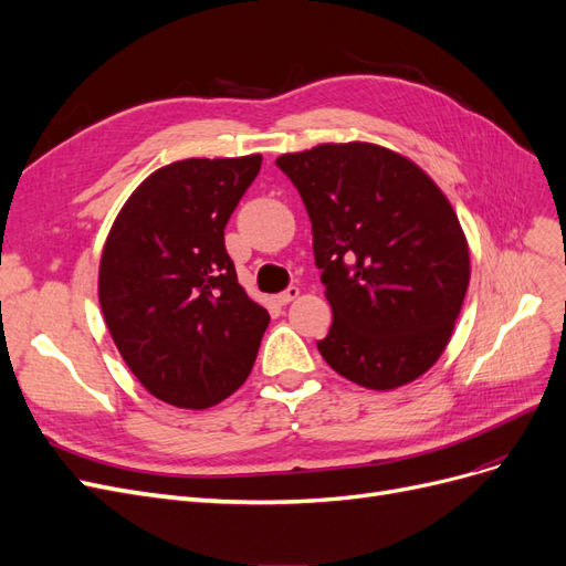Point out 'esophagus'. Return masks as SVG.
<instances>
[{
    "label": "esophagus",
    "mask_w": 566,
    "mask_h": 566,
    "mask_svg": "<svg viewBox=\"0 0 566 566\" xmlns=\"http://www.w3.org/2000/svg\"><path fill=\"white\" fill-rule=\"evenodd\" d=\"M297 297H300V287L297 285H290L287 290H283V293L276 295V302L279 304H290V302L297 300Z\"/></svg>",
    "instance_id": "1"
}]
</instances>
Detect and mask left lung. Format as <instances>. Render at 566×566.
<instances>
[{"label": "left lung", "instance_id": "1", "mask_svg": "<svg viewBox=\"0 0 566 566\" xmlns=\"http://www.w3.org/2000/svg\"><path fill=\"white\" fill-rule=\"evenodd\" d=\"M276 165L312 219L333 325L318 352L366 389L418 380L447 349L470 283V248L449 198L397 150L318 144Z\"/></svg>", "mask_w": 566, "mask_h": 566}]
</instances>
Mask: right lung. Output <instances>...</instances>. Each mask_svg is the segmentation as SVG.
I'll use <instances>...</instances> for the list:
<instances>
[{"instance_id": "right-lung-1", "label": "right lung", "mask_w": 566, "mask_h": 566, "mask_svg": "<svg viewBox=\"0 0 566 566\" xmlns=\"http://www.w3.org/2000/svg\"><path fill=\"white\" fill-rule=\"evenodd\" d=\"M260 167L254 153L156 169L101 252L98 302L115 347L169 406H217L252 370L269 312L238 283L224 227Z\"/></svg>"}]
</instances>
